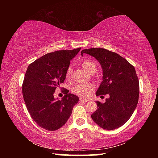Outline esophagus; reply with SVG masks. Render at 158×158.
<instances>
[{"mask_svg": "<svg viewBox=\"0 0 158 158\" xmlns=\"http://www.w3.org/2000/svg\"><path fill=\"white\" fill-rule=\"evenodd\" d=\"M79 100L81 101V102H88V101H89V100H88V99H85V98H79Z\"/></svg>", "mask_w": 158, "mask_h": 158, "instance_id": "obj_1", "label": "esophagus"}]
</instances>
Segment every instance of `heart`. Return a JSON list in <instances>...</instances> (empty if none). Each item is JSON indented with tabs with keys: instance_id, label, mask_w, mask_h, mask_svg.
<instances>
[{
	"instance_id": "heart-1",
	"label": "heart",
	"mask_w": 158,
	"mask_h": 158,
	"mask_svg": "<svg viewBox=\"0 0 158 158\" xmlns=\"http://www.w3.org/2000/svg\"><path fill=\"white\" fill-rule=\"evenodd\" d=\"M81 65L85 71H87L89 73H95L97 69V65L91 60H84L82 61ZM73 77V68L71 66H69L66 69L65 72V78L67 79H71ZM93 90V85L89 83H80L77 84L72 89V91L76 95H78L82 97H87L90 95V92Z\"/></svg>"
}]
</instances>
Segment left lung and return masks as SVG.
Instances as JSON below:
<instances>
[{
	"label": "left lung",
	"mask_w": 158,
	"mask_h": 158,
	"mask_svg": "<svg viewBox=\"0 0 158 158\" xmlns=\"http://www.w3.org/2000/svg\"><path fill=\"white\" fill-rule=\"evenodd\" d=\"M84 53L95 58L102 69V81L96 95H109L105 103L96 101L98 109L92 114V119L105 130L121 127L132 116L138 103L139 83L135 68L118 53L103 48L84 49L81 56Z\"/></svg>",
	"instance_id": "1"
}]
</instances>
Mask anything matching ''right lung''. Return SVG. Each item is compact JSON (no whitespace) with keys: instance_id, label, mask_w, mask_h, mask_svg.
Segmentation results:
<instances>
[{"instance_id":"right-lung-1","label":"right lung","mask_w":158,"mask_h":158,"mask_svg":"<svg viewBox=\"0 0 158 158\" xmlns=\"http://www.w3.org/2000/svg\"><path fill=\"white\" fill-rule=\"evenodd\" d=\"M80 49L47 53L31 63L26 72L22 93L26 108L33 121L45 130L54 131L63 127L79 102L77 96L65 89L60 100L55 99L53 93L64 82L70 60Z\"/></svg>"}]
</instances>
